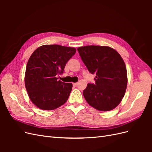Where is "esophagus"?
<instances>
[{"instance_id":"34e87169","label":"esophagus","mask_w":152,"mask_h":152,"mask_svg":"<svg viewBox=\"0 0 152 152\" xmlns=\"http://www.w3.org/2000/svg\"><path fill=\"white\" fill-rule=\"evenodd\" d=\"M73 86H74V87H77V85H78V83H73Z\"/></svg>"}]
</instances>
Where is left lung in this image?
Segmentation results:
<instances>
[{"mask_svg":"<svg viewBox=\"0 0 152 152\" xmlns=\"http://www.w3.org/2000/svg\"><path fill=\"white\" fill-rule=\"evenodd\" d=\"M88 71L95 74L94 84L83 91L87 102L99 111L117 107L126 93L127 76L126 65L115 50L107 46L87 45L77 49Z\"/></svg>","mask_w":152,"mask_h":152,"instance_id":"obj_1","label":"left lung"}]
</instances>
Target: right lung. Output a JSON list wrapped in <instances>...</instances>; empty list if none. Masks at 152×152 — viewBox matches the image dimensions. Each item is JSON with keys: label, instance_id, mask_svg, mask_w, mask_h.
Returning a JSON list of instances; mask_svg holds the SVG:
<instances>
[{"label": "right lung", "instance_id": "obj_1", "mask_svg": "<svg viewBox=\"0 0 152 152\" xmlns=\"http://www.w3.org/2000/svg\"><path fill=\"white\" fill-rule=\"evenodd\" d=\"M75 53V48L54 44L42 45L31 55L25 83L30 99L40 109H56L68 99L72 84L58 80L57 75Z\"/></svg>", "mask_w": 152, "mask_h": 152}]
</instances>
